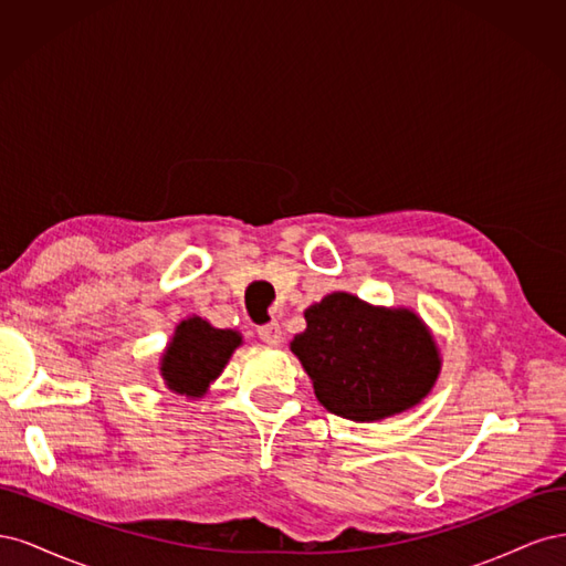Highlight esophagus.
Returning <instances> with one entry per match:
<instances>
[{"label": "esophagus", "instance_id": "1", "mask_svg": "<svg viewBox=\"0 0 566 566\" xmlns=\"http://www.w3.org/2000/svg\"><path fill=\"white\" fill-rule=\"evenodd\" d=\"M256 335H260V339L266 342V345H281V339H283L279 321H269V323L260 325V328H256Z\"/></svg>", "mask_w": 566, "mask_h": 566}]
</instances>
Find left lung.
<instances>
[{
	"label": "left lung",
	"mask_w": 566,
	"mask_h": 566,
	"mask_svg": "<svg viewBox=\"0 0 566 566\" xmlns=\"http://www.w3.org/2000/svg\"><path fill=\"white\" fill-rule=\"evenodd\" d=\"M306 331L290 349L314 382L316 399L339 418L382 420L432 389L441 361L424 323L408 310H378L333 293L304 312Z\"/></svg>",
	"instance_id": "obj_1"
}]
</instances>
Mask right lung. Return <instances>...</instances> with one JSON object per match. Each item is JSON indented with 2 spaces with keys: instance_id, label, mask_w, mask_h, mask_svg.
I'll list each match as a JSON object with an SVG mask.
<instances>
[{
  "instance_id": "1",
  "label": "right lung",
  "mask_w": 566,
  "mask_h": 566,
  "mask_svg": "<svg viewBox=\"0 0 566 566\" xmlns=\"http://www.w3.org/2000/svg\"><path fill=\"white\" fill-rule=\"evenodd\" d=\"M238 345L241 335L235 331L212 328L198 316L181 321L160 366L167 387L186 397H202Z\"/></svg>"
}]
</instances>
